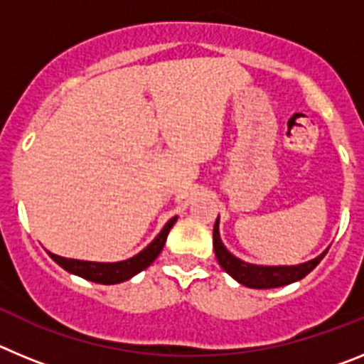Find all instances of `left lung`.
I'll list each match as a JSON object with an SVG mask.
<instances>
[{
	"label": "left lung",
	"instance_id": "obj_1",
	"mask_svg": "<svg viewBox=\"0 0 364 364\" xmlns=\"http://www.w3.org/2000/svg\"><path fill=\"white\" fill-rule=\"evenodd\" d=\"M213 250L217 255L218 264L224 268V272L230 273L231 277L240 284L247 286V288H255V290H268V288H279V286L291 284L295 281H301L302 277H306L308 273L319 264L323 257L326 255L328 250H324L319 257L302 262L297 266H259L250 264L244 260L237 259L233 253L226 250V246L222 244L220 233H218V218L215 222L213 228Z\"/></svg>",
	"mask_w": 364,
	"mask_h": 364
}]
</instances>
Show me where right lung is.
Returning a JSON list of instances; mask_svg holds the SVG:
<instances>
[{"label": "right lung", "instance_id": "right-lung-1", "mask_svg": "<svg viewBox=\"0 0 364 364\" xmlns=\"http://www.w3.org/2000/svg\"><path fill=\"white\" fill-rule=\"evenodd\" d=\"M176 222V217H173L171 220L167 222L166 226L162 228L156 239L138 253V255L131 257L127 260H120V262H89V260H76V259H65V257L54 255L49 252L50 259L56 262V264L62 266L65 272L74 273L78 277L87 279V281L98 282V284H118V282L129 281L131 277H134L136 273H140L142 269H146L147 266L153 264V260L160 255L164 244H166L167 233L173 228V224Z\"/></svg>", "mask_w": 364, "mask_h": 364}]
</instances>
